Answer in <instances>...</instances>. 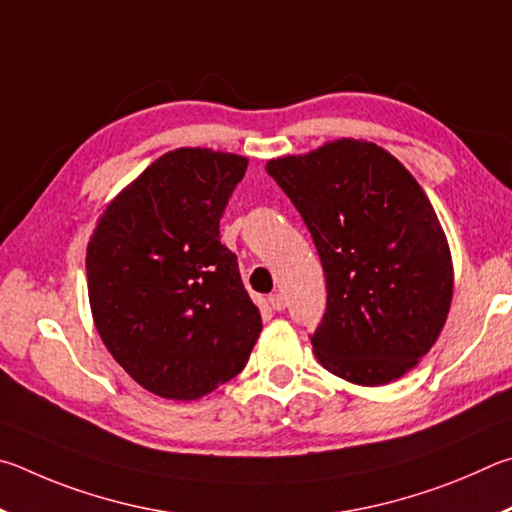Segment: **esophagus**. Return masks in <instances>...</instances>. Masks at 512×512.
<instances>
[{"label": "esophagus", "mask_w": 512, "mask_h": 512, "mask_svg": "<svg viewBox=\"0 0 512 512\" xmlns=\"http://www.w3.org/2000/svg\"><path fill=\"white\" fill-rule=\"evenodd\" d=\"M267 301H270V306H272V310H283L285 308V297H283V294L281 292H274V294H270V299H267Z\"/></svg>", "instance_id": "1"}]
</instances>
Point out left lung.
<instances>
[{
  "label": "left lung",
  "mask_w": 512,
  "mask_h": 512,
  "mask_svg": "<svg viewBox=\"0 0 512 512\" xmlns=\"http://www.w3.org/2000/svg\"><path fill=\"white\" fill-rule=\"evenodd\" d=\"M297 206L326 274L312 335L319 364L362 387L400 380L450 315L454 267L432 202L400 161L364 139L265 164Z\"/></svg>",
  "instance_id": "left-lung-1"
}]
</instances>
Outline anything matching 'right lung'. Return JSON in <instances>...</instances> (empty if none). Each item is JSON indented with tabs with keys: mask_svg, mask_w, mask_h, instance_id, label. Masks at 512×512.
<instances>
[{
	"mask_svg": "<svg viewBox=\"0 0 512 512\" xmlns=\"http://www.w3.org/2000/svg\"><path fill=\"white\" fill-rule=\"evenodd\" d=\"M249 159L177 148L98 215L87 292L107 351L143 389L191 402L238 375L263 330L220 218Z\"/></svg>",
	"mask_w": 512,
	"mask_h": 512,
	"instance_id": "1",
	"label": "right lung"
}]
</instances>
